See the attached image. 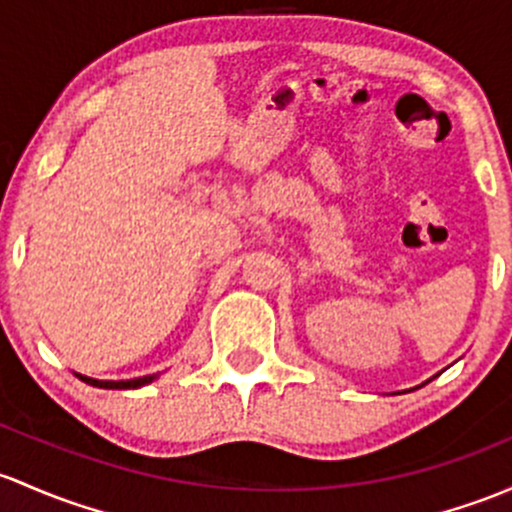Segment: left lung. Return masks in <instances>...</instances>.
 <instances>
[{
  "label": "left lung",
  "mask_w": 512,
  "mask_h": 512,
  "mask_svg": "<svg viewBox=\"0 0 512 512\" xmlns=\"http://www.w3.org/2000/svg\"><path fill=\"white\" fill-rule=\"evenodd\" d=\"M427 383H429V380H427Z\"/></svg>",
  "instance_id": "left-lung-1"
}]
</instances>
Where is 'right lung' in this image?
Segmentation results:
<instances>
[{"label": "right lung", "mask_w": 512, "mask_h": 512, "mask_svg": "<svg viewBox=\"0 0 512 512\" xmlns=\"http://www.w3.org/2000/svg\"><path fill=\"white\" fill-rule=\"evenodd\" d=\"M75 378H80L83 383H88L93 387H102V390H137V387L154 383V380L159 378V373L144 375V378H134V380H95V378H88V375H80V373H75Z\"/></svg>", "instance_id": "1"}]
</instances>
